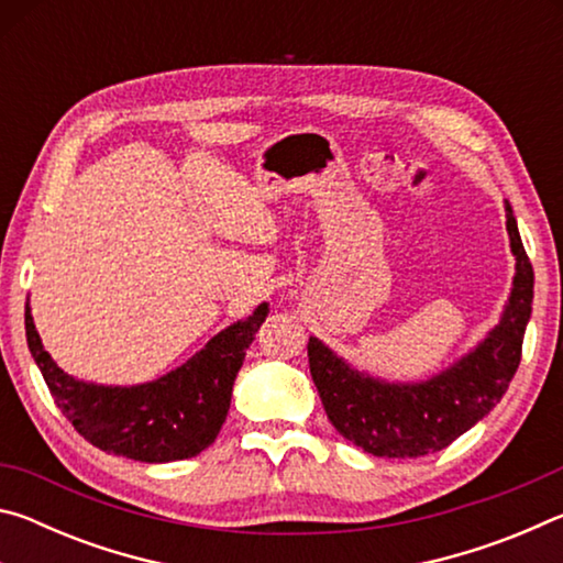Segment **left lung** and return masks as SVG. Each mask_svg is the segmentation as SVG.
I'll return each instance as SVG.
<instances>
[{
    "label": "left lung",
    "instance_id": "8db88e82",
    "mask_svg": "<svg viewBox=\"0 0 563 563\" xmlns=\"http://www.w3.org/2000/svg\"><path fill=\"white\" fill-rule=\"evenodd\" d=\"M507 233L514 253L509 300L497 325L450 367L419 383H389L352 367L325 342L310 338V375L332 427L362 450L409 460L450 446L487 417L509 389L531 318L533 271L509 203Z\"/></svg>",
    "mask_w": 563,
    "mask_h": 563
}]
</instances>
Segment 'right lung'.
<instances>
[{"mask_svg": "<svg viewBox=\"0 0 563 563\" xmlns=\"http://www.w3.org/2000/svg\"><path fill=\"white\" fill-rule=\"evenodd\" d=\"M268 302L206 342L184 365L141 385H97L56 365L24 308L26 345L42 369L56 407L84 440L99 450L146 464L201 454L216 442L231 407L245 350L268 318Z\"/></svg>", "mask_w": 563, "mask_h": 563, "instance_id": "add662e5", "label": "right lung"}]
</instances>
